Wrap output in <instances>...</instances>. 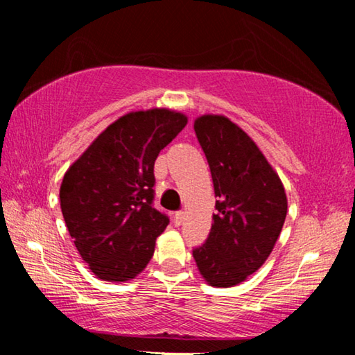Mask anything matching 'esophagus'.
<instances>
[{
	"label": "esophagus",
	"mask_w": 355,
	"mask_h": 355,
	"mask_svg": "<svg viewBox=\"0 0 355 355\" xmlns=\"http://www.w3.org/2000/svg\"><path fill=\"white\" fill-rule=\"evenodd\" d=\"M183 219H184V213H183V211H177L175 216H173V224H175V225H182Z\"/></svg>",
	"instance_id": "esophagus-1"
}]
</instances>
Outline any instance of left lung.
<instances>
[{
	"label": "left lung",
	"instance_id": "1",
	"mask_svg": "<svg viewBox=\"0 0 355 355\" xmlns=\"http://www.w3.org/2000/svg\"><path fill=\"white\" fill-rule=\"evenodd\" d=\"M194 131L211 171L218 211L205 244L192 255L209 285L235 286L272 252L286 218L285 188L257 144L230 119L202 116Z\"/></svg>",
	"mask_w": 355,
	"mask_h": 355
}]
</instances>
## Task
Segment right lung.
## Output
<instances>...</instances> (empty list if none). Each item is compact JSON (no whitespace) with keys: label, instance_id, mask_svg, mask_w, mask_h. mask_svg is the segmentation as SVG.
<instances>
[{"label":"right lung","instance_id":"obj_1","mask_svg":"<svg viewBox=\"0 0 355 355\" xmlns=\"http://www.w3.org/2000/svg\"><path fill=\"white\" fill-rule=\"evenodd\" d=\"M188 117L155 107L111 123L65 172L59 199L78 252L106 282L144 271L169 218L153 208L155 161Z\"/></svg>","mask_w":355,"mask_h":355}]
</instances>
